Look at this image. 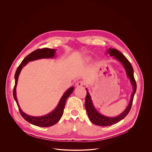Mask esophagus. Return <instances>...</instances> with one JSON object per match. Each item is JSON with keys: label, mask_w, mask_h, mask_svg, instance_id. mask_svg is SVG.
<instances>
[{"label": "esophagus", "mask_w": 152, "mask_h": 152, "mask_svg": "<svg viewBox=\"0 0 152 152\" xmlns=\"http://www.w3.org/2000/svg\"><path fill=\"white\" fill-rule=\"evenodd\" d=\"M84 85V82L82 81H80L77 83V87H82Z\"/></svg>", "instance_id": "esophagus-1"}]
</instances>
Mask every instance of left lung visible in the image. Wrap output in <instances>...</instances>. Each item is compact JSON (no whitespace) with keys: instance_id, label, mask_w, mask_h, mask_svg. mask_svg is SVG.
<instances>
[{"instance_id":"8db88e82","label":"left lung","mask_w":152,"mask_h":152,"mask_svg":"<svg viewBox=\"0 0 152 152\" xmlns=\"http://www.w3.org/2000/svg\"><path fill=\"white\" fill-rule=\"evenodd\" d=\"M106 54H108L110 56H113L114 59H117L122 65L125 70L126 76L129 78L131 84L132 86L133 91L131 96L129 103L126 109L118 116L115 117H110L102 115L98 112L93 103L91 96L90 95L87 88H86L87 90V95L85 100V108L88 117L93 124L101 126H107L117 124L128 115L131 108L134 95L136 90V83L134 76V69L131 63L126 59V58L121 52L114 48H109L106 52Z\"/></svg>"}]
</instances>
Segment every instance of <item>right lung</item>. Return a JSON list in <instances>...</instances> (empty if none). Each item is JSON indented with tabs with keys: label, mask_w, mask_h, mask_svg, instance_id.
<instances>
[{
	"label": "right lung",
	"mask_w": 152,
	"mask_h": 152,
	"mask_svg": "<svg viewBox=\"0 0 152 152\" xmlns=\"http://www.w3.org/2000/svg\"><path fill=\"white\" fill-rule=\"evenodd\" d=\"M56 50H53L50 48H44L42 49H38L35 51H33L28 55H27L21 62L20 65L17 68L15 75V85L14 86L13 89V97L15 101L17 103V106L18 107L21 116L24 118L29 123L34 125L35 126H38L39 127H48L51 126L55 124H56L62 117L64 108L65 107L66 101L69 97V96L72 93L74 87H71L64 93L61 99H60L59 102L56 108L49 114L45 115L41 117H33L31 115H28L24 113L22 110L20 108V105L18 103L17 96H16V86H17V81L18 79L19 75L20 73L21 70L25 66L28 62L33 61L35 60L39 59H47V58H53L55 55V51Z\"/></svg>",
	"instance_id": "1"
}]
</instances>
